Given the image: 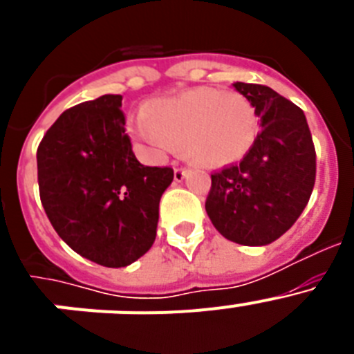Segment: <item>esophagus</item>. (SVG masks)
Masks as SVG:
<instances>
[{
	"label": "esophagus",
	"mask_w": 354,
	"mask_h": 354,
	"mask_svg": "<svg viewBox=\"0 0 354 354\" xmlns=\"http://www.w3.org/2000/svg\"><path fill=\"white\" fill-rule=\"evenodd\" d=\"M184 177H186V170H184V168H180V167L175 168V180L179 183V180H183Z\"/></svg>",
	"instance_id": "1"
}]
</instances>
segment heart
Returning <instances> with one entry per match:
<instances>
[{
	"instance_id": "obj_1",
	"label": "heart",
	"mask_w": 354,
	"mask_h": 354,
	"mask_svg": "<svg viewBox=\"0 0 354 354\" xmlns=\"http://www.w3.org/2000/svg\"><path fill=\"white\" fill-rule=\"evenodd\" d=\"M134 138L149 149H184L200 168H223L248 156L257 140L259 118L243 93L193 88L167 99H154L142 109Z\"/></svg>"
}]
</instances>
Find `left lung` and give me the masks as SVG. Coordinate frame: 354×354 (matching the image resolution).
<instances>
[{
  "instance_id": "1",
  "label": "left lung",
  "mask_w": 354,
  "mask_h": 354,
  "mask_svg": "<svg viewBox=\"0 0 354 354\" xmlns=\"http://www.w3.org/2000/svg\"><path fill=\"white\" fill-rule=\"evenodd\" d=\"M261 118V133L239 165L211 175L205 211L216 230L264 246L296 223L315 183V149L305 113L270 86L234 83Z\"/></svg>"
}]
</instances>
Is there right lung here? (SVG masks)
<instances>
[{
  "label": "right lung",
  "mask_w": 354,
  "mask_h": 354,
  "mask_svg": "<svg viewBox=\"0 0 354 354\" xmlns=\"http://www.w3.org/2000/svg\"><path fill=\"white\" fill-rule=\"evenodd\" d=\"M122 95H101L67 109L37 150L44 211L81 257L126 268L154 245L159 200L171 168L143 167L133 154Z\"/></svg>",
  "instance_id": "right-lung-1"
}]
</instances>
